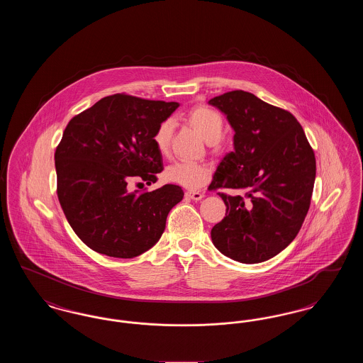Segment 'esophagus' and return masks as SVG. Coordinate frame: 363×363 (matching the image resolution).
<instances>
[{
  "instance_id": "1",
  "label": "esophagus",
  "mask_w": 363,
  "mask_h": 363,
  "mask_svg": "<svg viewBox=\"0 0 363 363\" xmlns=\"http://www.w3.org/2000/svg\"><path fill=\"white\" fill-rule=\"evenodd\" d=\"M185 196L190 199V200H194V201H199L204 197V193H200V191H186Z\"/></svg>"
}]
</instances>
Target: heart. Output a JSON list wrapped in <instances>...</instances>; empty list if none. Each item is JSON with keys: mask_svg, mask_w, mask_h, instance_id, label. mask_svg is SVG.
<instances>
[{"mask_svg": "<svg viewBox=\"0 0 363 363\" xmlns=\"http://www.w3.org/2000/svg\"><path fill=\"white\" fill-rule=\"evenodd\" d=\"M186 118L190 125L206 138V141L209 144L216 143L223 135L225 123H223L222 116L216 110L208 106H197L191 108ZM173 128V120L170 118L163 120L156 128L152 140H154L156 150L162 155L167 154L170 148ZM211 174L212 172L207 164L194 163V162H177L166 169L164 178L169 182H173L179 186H184L188 189H197L207 184L211 178Z\"/></svg>", "mask_w": 363, "mask_h": 363, "instance_id": "b5f03b06", "label": "heart"}]
</instances>
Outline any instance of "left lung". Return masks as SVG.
Masks as SVG:
<instances>
[{"instance_id": "obj_1", "label": "left lung", "mask_w": 363, "mask_h": 363, "mask_svg": "<svg viewBox=\"0 0 363 363\" xmlns=\"http://www.w3.org/2000/svg\"><path fill=\"white\" fill-rule=\"evenodd\" d=\"M209 104L227 116L234 151L219 163L209 189L225 204L211 238L227 257L256 264L275 257L299 233L311 207L315 157L306 135L287 110L237 89Z\"/></svg>"}]
</instances>
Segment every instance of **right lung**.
<instances>
[{"mask_svg": "<svg viewBox=\"0 0 363 363\" xmlns=\"http://www.w3.org/2000/svg\"><path fill=\"white\" fill-rule=\"evenodd\" d=\"M179 104L132 95L106 96L67 125L55 150L57 196L77 237L108 257L132 259L162 237L170 209L184 199L178 185L138 194L163 170L154 133Z\"/></svg>", "mask_w": 363, "mask_h": 363, "instance_id": "1", "label": "right lung"}]
</instances>
